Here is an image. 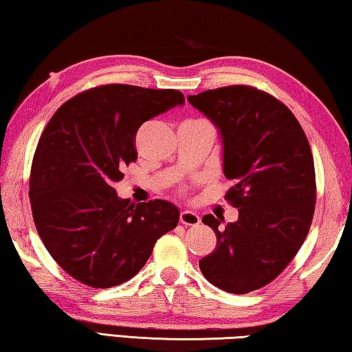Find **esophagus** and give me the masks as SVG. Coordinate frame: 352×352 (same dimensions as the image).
I'll use <instances>...</instances> for the list:
<instances>
[{
  "mask_svg": "<svg viewBox=\"0 0 352 352\" xmlns=\"http://www.w3.org/2000/svg\"><path fill=\"white\" fill-rule=\"evenodd\" d=\"M179 223L184 226H198L201 223V219H199V214L184 210L179 214Z\"/></svg>",
  "mask_w": 352,
  "mask_h": 352,
  "instance_id": "1",
  "label": "esophagus"
}]
</instances>
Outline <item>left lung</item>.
I'll return each instance as SVG.
<instances>
[{"mask_svg": "<svg viewBox=\"0 0 352 352\" xmlns=\"http://www.w3.org/2000/svg\"><path fill=\"white\" fill-rule=\"evenodd\" d=\"M219 128L224 175L235 184L226 201L238 208L224 230L206 214L217 249L199 261L202 275L230 294H248L274 281L309 233L317 201L316 168L306 134L285 103L248 85L188 96Z\"/></svg>", "mask_w": 352, "mask_h": 352, "instance_id": "8db88e82", "label": "left lung"}]
</instances>
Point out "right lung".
Instances as JSON below:
<instances>
[{
	"mask_svg": "<svg viewBox=\"0 0 352 352\" xmlns=\"http://www.w3.org/2000/svg\"><path fill=\"white\" fill-rule=\"evenodd\" d=\"M177 89L100 85L55 111L32 159L34 223L55 263L89 287H113L139 272L179 210L162 199L134 204L114 184L138 160L135 134L151 117L184 104Z\"/></svg>",
	"mask_w": 352,
	"mask_h": 352,
	"instance_id": "obj_1",
	"label": "right lung"
}]
</instances>
